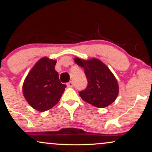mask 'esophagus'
Instances as JSON below:
<instances>
[{"mask_svg": "<svg viewBox=\"0 0 152 152\" xmlns=\"http://www.w3.org/2000/svg\"><path fill=\"white\" fill-rule=\"evenodd\" d=\"M66 86H67V87H69V88H71V87H73V86H74V83H73V81H70L69 83H67Z\"/></svg>", "mask_w": 152, "mask_h": 152, "instance_id": "34e87169", "label": "esophagus"}]
</instances>
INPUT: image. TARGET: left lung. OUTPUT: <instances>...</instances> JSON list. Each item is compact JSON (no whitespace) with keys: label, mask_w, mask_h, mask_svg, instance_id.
Segmentation results:
<instances>
[{"label":"left lung","mask_w":152,"mask_h":152,"mask_svg":"<svg viewBox=\"0 0 152 152\" xmlns=\"http://www.w3.org/2000/svg\"><path fill=\"white\" fill-rule=\"evenodd\" d=\"M74 61L84 69L88 86L79 92L84 102L98 108H105L117 98V80L108 66L98 58L84 60L76 57Z\"/></svg>","instance_id":"1"}]
</instances>
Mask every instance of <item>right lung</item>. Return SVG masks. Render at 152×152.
Returning a JSON list of instances; mask_svg holds the SVG:
<instances>
[{"mask_svg": "<svg viewBox=\"0 0 152 152\" xmlns=\"http://www.w3.org/2000/svg\"><path fill=\"white\" fill-rule=\"evenodd\" d=\"M56 60L43 57L29 71L23 84L26 102L38 111H46L59 102L66 86L55 70Z\"/></svg>", "mask_w": 152, "mask_h": 152, "instance_id": "obj_1", "label": "right lung"}]
</instances>
